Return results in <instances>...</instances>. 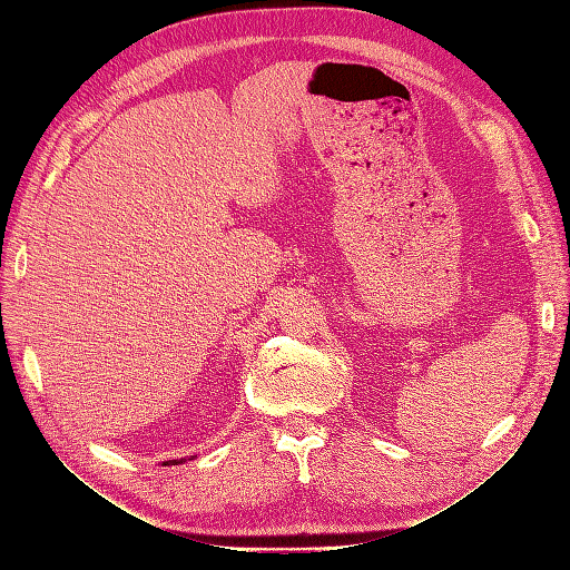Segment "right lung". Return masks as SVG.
Returning <instances> with one entry per match:
<instances>
[{"label": "right lung", "mask_w": 570, "mask_h": 570, "mask_svg": "<svg viewBox=\"0 0 570 570\" xmlns=\"http://www.w3.org/2000/svg\"><path fill=\"white\" fill-rule=\"evenodd\" d=\"M183 463V459H170V461H164V465H178Z\"/></svg>", "instance_id": "obj_1"}]
</instances>
